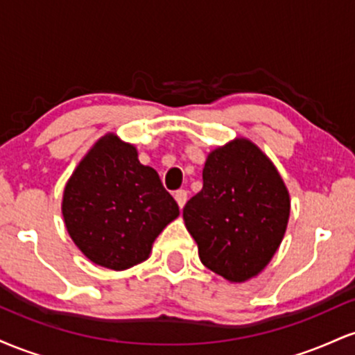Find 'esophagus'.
Segmentation results:
<instances>
[{"label":"esophagus","mask_w":355,"mask_h":355,"mask_svg":"<svg viewBox=\"0 0 355 355\" xmlns=\"http://www.w3.org/2000/svg\"><path fill=\"white\" fill-rule=\"evenodd\" d=\"M173 197H175V200H177L178 207L183 209V207H185V203H187V197H189V193H187L185 190H177V191H175Z\"/></svg>","instance_id":"obj_1"}]
</instances>
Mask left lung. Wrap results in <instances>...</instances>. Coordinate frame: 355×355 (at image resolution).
<instances>
[{"label":"left lung","mask_w":355,"mask_h":355,"mask_svg":"<svg viewBox=\"0 0 355 355\" xmlns=\"http://www.w3.org/2000/svg\"><path fill=\"white\" fill-rule=\"evenodd\" d=\"M202 177V190L183 209L187 230L203 266L232 284L247 282L282 243L287 187L270 158L243 137L211 150Z\"/></svg>","instance_id":"obj_1"}]
</instances>
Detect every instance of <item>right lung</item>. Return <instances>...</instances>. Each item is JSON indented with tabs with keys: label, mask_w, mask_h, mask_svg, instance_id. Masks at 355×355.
<instances>
[{
	"label": "right lung",
	"mask_w": 355,
	"mask_h": 355,
	"mask_svg": "<svg viewBox=\"0 0 355 355\" xmlns=\"http://www.w3.org/2000/svg\"><path fill=\"white\" fill-rule=\"evenodd\" d=\"M61 214L88 260L126 270L148 259L155 239L180 210L157 170L140 164L137 146L107 133L68 178Z\"/></svg>",
	"instance_id": "right-lung-1"
}]
</instances>
